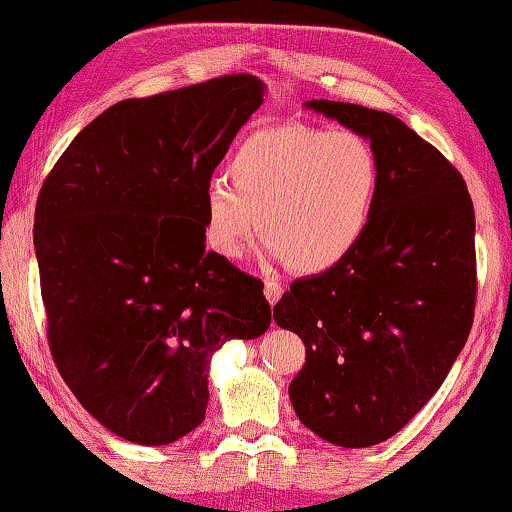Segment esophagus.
Masks as SVG:
<instances>
[{"label":"esophagus","mask_w":512,"mask_h":512,"mask_svg":"<svg viewBox=\"0 0 512 512\" xmlns=\"http://www.w3.org/2000/svg\"><path fill=\"white\" fill-rule=\"evenodd\" d=\"M263 293H265V298H268V302L270 305H274V302H277L281 295H284V286L279 284V281H265V288H263Z\"/></svg>","instance_id":"1"}]
</instances>
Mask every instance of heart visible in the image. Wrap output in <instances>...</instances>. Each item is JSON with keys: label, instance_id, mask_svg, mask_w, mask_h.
Masks as SVG:
<instances>
[{"label": "heart", "instance_id": "1", "mask_svg": "<svg viewBox=\"0 0 512 512\" xmlns=\"http://www.w3.org/2000/svg\"><path fill=\"white\" fill-rule=\"evenodd\" d=\"M228 183L205 189V235L242 261L258 231L293 272L318 274L346 261L372 224L381 164L348 129L281 124L249 133L228 161Z\"/></svg>", "mask_w": 512, "mask_h": 512}]
</instances>
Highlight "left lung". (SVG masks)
Masks as SVG:
<instances>
[{
    "label": "left lung",
    "mask_w": 512,
    "mask_h": 512,
    "mask_svg": "<svg viewBox=\"0 0 512 512\" xmlns=\"http://www.w3.org/2000/svg\"><path fill=\"white\" fill-rule=\"evenodd\" d=\"M309 108L369 138L381 189L351 256L298 279L274 321L300 335L305 365L288 385L302 425L342 448L397 434L441 388L476 311V214L459 170L383 110Z\"/></svg>",
    "instance_id": "8db88e82"
}]
</instances>
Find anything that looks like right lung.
<instances>
[{
  "mask_svg": "<svg viewBox=\"0 0 512 512\" xmlns=\"http://www.w3.org/2000/svg\"><path fill=\"white\" fill-rule=\"evenodd\" d=\"M263 92L231 73L115 103L39 191L50 353L78 402L140 446L201 425L210 355L270 328L263 281L205 249V189Z\"/></svg>",
  "mask_w": 512,
  "mask_h": 512,
  "instance_id": "obj_1",
  "label": "right lung"
}]
</instances>
